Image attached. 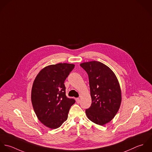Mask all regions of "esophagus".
Segmentation results:
<instances>
[{
  "label": "esophagus",
  "mask_w": 152,
  "mask_h": 152,
  "mask_svg": "<svg viewBox=\"0 0 152 152\" xmlns=\"http://www.w3.org/2000/svg\"><path fill=\"white\" fill-rule=\"evenodd\" d=\"M76 102H77V103H79V102H80V98H79V97L76 98Z\"/></svg>",
  "instance_id": "34e87169"
}]
</instances>
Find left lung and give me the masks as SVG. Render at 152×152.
I'll return each instance as SVG.
<instances>
[{
    "label": "left lung",
    "instance_id": "left-lung-1",
    "mask_svg": "<svg viewBox=\"0 0 152 152\" xmlns=\"http://www.w3.org/2000/svg\"><path fill=\"white\" fill-rule=\"evenodd\" d=\"M89 76L91 97V107L86 109L89 119L99 125L111 121L121 103V90L113 71L103 63L91 61L80 64Z\"/></svg>",
    "mask_w": 152,
    "mask_h": 152
}]
</instances>
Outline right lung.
Here are the masks:
<instances>
[{
    "label": "right lung",
    "instance_id": "obj_1",
    "mask_svg": "<svg viewBox=\"0 0 152 152\" xmlns=\"http://www.w3.org/2000/svg\"><path fill=\"white\" fill-rule=\"evenodd\" d=\"M75 65L58 63L43 68L36 77L31 94L34 111L44 125L57 129L66 121L74 99L66 96L64 81Z\"/></svg>",
    "mask_w": 152,
    "mask_h": 152
}]
</instances>
